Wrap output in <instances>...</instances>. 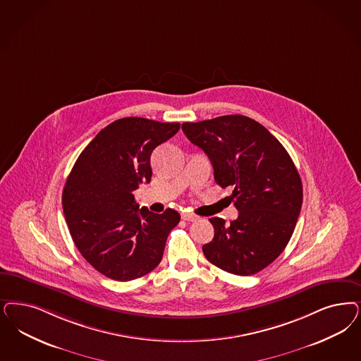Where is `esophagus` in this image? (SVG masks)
<instances>
[{"instance_id": "obj_1", "label": "esophagus", "mask_w": 361, "mask_h": 361, "mask_svg": "<svg viewBox=\"0 0 361 361\" xmlns=\"http://www.w3.org/2000/svg\"><path fill=\"white\" fill-rule=\"evenodd\" d=\"M181 219L185 220V221H197L199 220V217L195 213H190V212H183Z\"/></svg>"}]
</instances>
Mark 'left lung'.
I'll use <instances>...</instances> for the list:
<instances>
[{
  "instance_id": "8db88e82",
  "label": "left lung",
  "mask_w": 361,
  "mask_h": 361,
  "mask_svg": "<svg viewBox=\"0 0 361 361\" xmlns=\"http://www.w3.org/2000/svg\"><path fill=\"white\" fill-rule=\"evenodd\" d=\"M183 132L209 157L214 181L233 188L231 199L238 211L231 224L209 219L214 237L202 245L205 257L237 276L260 272L286 248L301 209L302 185L290 156L247 116L184 123Z\"/></svg>"
}]
</instances>
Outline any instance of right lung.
<instances>
[{
    "label": "right lung",
    "instance_id": "obj_1",
    "mask_svg": "<svg viewBox=\"0 0 361 361\" xmlns=\"http://www.w3.org/2000/svg\"><path fill=\"white\" fill-rule=\"evenodd\" d=\"M178 123L125 117L99 130L68 176L63 208L75 247L99 274L130 281L153 271L168 235L180 221L173 209L138 208L133 192L150 183V154L173 137Z\"/></svg>",
    "mask_w": 361,
    "mask_h": 361
}]
</instances>
